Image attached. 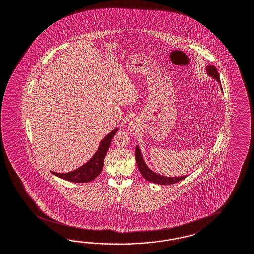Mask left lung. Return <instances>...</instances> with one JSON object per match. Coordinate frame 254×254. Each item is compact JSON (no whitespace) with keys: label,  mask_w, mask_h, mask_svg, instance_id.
<instances>
[{"label":"left lung","mask_w":254,"mask_h":254,"mask_svg":"<svg viewBox=\"0 0 254 254\" xmlns=\"http://www.w3.org/2000/svg\"><path fill=\"white\" fill-rule=\"evenodd\" d=\"M206 71H207L208 75H211L212 77L215 78L220 83L219 73H218L217 69L215 68L213 65L207 66ZM135 156H136V161H137L138 169L141 173L142 177L146 180L151 181L152 183H156V184H160V185H171V184H175L177 182H179V181L185 179L186 177H187V176H183V177H178V178H167V177L158 175L156 173L151 171V169L145 164L144 160L142 158L138 146L136 147V155Z\"/></svg>","instance_id":"1"}]
</instances>
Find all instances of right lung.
Listing matches in <instances>:
<instances>
[{
    "label": "right lung",
    "instance_id": "1",
    "mask_svg": "<svg viewBox=\"0 0 254 254\" xmlns=\"http://www.w3.org/2000/svg\"><path fill=\"white\" fill-rule=\"evenodd\" d=\"M117 130L118 128H116L115 130L111 131L109 134L105 136V137L101 141L96 153L85 165L80 166L79 168L75 169L74 171L68 172V173L61 174V173H55L53 171L52 173L60 179H65L67 181L75 182V183H85V182L94 180L103 170V160L106 155V152L109 149L111 141Z\"/></svg>",
    "mask_w": 254,
    "mask_h": 254
}]
</instances>
